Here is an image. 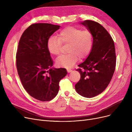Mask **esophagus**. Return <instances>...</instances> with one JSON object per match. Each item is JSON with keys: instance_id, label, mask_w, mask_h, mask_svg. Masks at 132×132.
I'll return each mask as SVG.
<instances>
[{"instance_id": "obj_1", "label": "esophagus", "mask_w": 132, "mask_h": 132, "mask_svg": "<svg viewBox=\"0 0 132 132\" xmlns=\"http://www.w3.org/2000/svg\"><path fill=\"white\" fill-rule=\"evenodd\" d=\"M67 72L68 73H70V72H71L72 71V70H71V69H70V68H67Z\"/></svg>"}]
</instances>
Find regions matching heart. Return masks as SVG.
Here are the masks:
<instances>
[{
  "instance_id": "b5f03b06",
  "label": "heart",
  "mask_w": 132,
  "mask_h": 132,
  "mask_svg": "<svg viewBox=\"0 0 132 132\" xmlns=\"http://www.w3.org/2000/svg\"><path fill=\"white\" fill-rule=\"evenodd\" d=\"M93 35L89 30H84L75 27H68L60 31L58 37L52 36L47 42L49 52L55 55L61 52L62 44L68 45V54L61 55L56 60L59 67H71L79 59H86L90 53L93 46Z\"/></svg>"
}]
</instances>
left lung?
Here are the masks:
<instances>
[{"label":"left lung","instance_id":"left-lung-1","mask_svg":"<svg viewBox=\"0 0 132 132\" xmlns=\"http://www.w3.org/2000/svg\"><path fill=\"white\" fill-rule=\"evenodd\" d=\"M93 35L92 50L86 60L77 70L81 75L75 86L77 92L87 98L101 94L107 88L113 75L116 65L114 41L101 24L92 20L81 23Z\"/></svg>","mask_w":132,"mask_h":132}]
</instances>
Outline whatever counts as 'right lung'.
I'll use <instances>...</instances> for the list:
<instances>
[{"label": "right lung", "mask_w": 132, "mask_h": 132, "mask_svg": "<svg viewBox=\"0 0 132 132\" xmlns=\"http://www.w3.org/2000/svg\"><path fill=\"white\" fill-rule=\"evenodd\" d=\"M59 26L46 23L31 24L19 42L16 54L18 73L21 84L33 98L46 102L54 98L59 81L67 74L65 68H51L53 61L47 42Z\"/></svg>", "instance_id": "obj_1"}]
</instances>
